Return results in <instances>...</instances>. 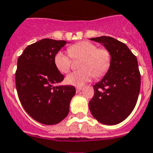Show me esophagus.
Masks as SVG:
<instances>
[{
  "label": "esophagus",
  "mask_w": 153,
  "mask_h": 153,
  "mask_svg": "<svg viewBox=\"0 0 153 153\" xmlns=\"http://www.w3.org/2000/svg\"><path fill=\"white\" fill-rule=\"evenodd\" d=\"M82 87H76V92H80L81 90H82Z\"/></svg>",
  "instance_id": "obj_1"
}]
</instances>
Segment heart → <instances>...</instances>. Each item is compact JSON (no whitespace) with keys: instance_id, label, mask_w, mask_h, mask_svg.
I'll use <instances>...</instances> for the list:
<instances>
[{"instance_id":"heart-1","label":"heart","mask_w":153,"mask_h":153,"mask_svg":"<svg viewBox=\"0 0 153 153\" xmlns=\"http://www.w3.org/2000/svg\"><path fill=\"white\" fill-rule=\"evenodd\" d=\"M68 53L63 51L56 53L53 57L55 67L61 73H68L71 66L72 58H82L80 64L82 70L68 74L66 82L74 86H82L96 77H102L108 71L110 66V54L106 49L98 48L94 43L82 41L68 47Z\"/></svg>"}]
</instances>
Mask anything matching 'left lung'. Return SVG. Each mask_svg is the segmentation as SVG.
Instances as JSON below:
<instances>
[{"instance_id":"left-lung-1","label":"left lung","mask_w":153,"mask_h":153,"mask_svg":"<svg viewBox=\"0 0 153 153\" xmlns=\"http://www.w3.org/2000/svg\"><path fill=\"white\" fill-rule=\"evenodd\" d=\"M110 54L108 71L93 85L94 96L88 102L94 118L101 124L115 125L122 122L133 111L141 87L137 58L126 44L110 36L91 38Z\"/></svg>"}]
</instances>
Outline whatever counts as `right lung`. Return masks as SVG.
<instances>
[{
    "instance_id": "obj_1",
    "label": "right lung",
    "mask_w": 153,
    "mask_h": 153,
    "mask_svg": "<svg viewBox=\"0 0 153 153\" xmlns=\"http://www.w3.org/2000/svg\"><path fill=\"white\" fill-rule=\"evenodd\" d=\"M67 43L43 39L29 45L18 59L15 84L23 108L41 124L60 123L69 113L75 94L73 85H57L65 77L55 67L53 57Z\"/></svg>"
}]
</instances>
